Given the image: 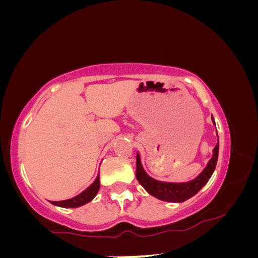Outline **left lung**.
Listing matches in <instances>:
<instances>
[{
	"label": "left lung",
	"instance_id": "obj_1",
	"mask_svg": "<svg viewBox=\"0 0 258 258\" xmlns=\"http://www.w3.org/2000/svg\"><path fill=\"white\" fill-rule=\"evenodd\" d=\"M213 123L215 124L212 116ZM218 139V138H217ZM218 158V142L213 150V157L211 160L208 161L206 167L204 171L199 174V175L195 178V180L184 182V183H169V182H160L157 181L155 178L150 177L146 173L145 169L142 167L141 159H140V155H137V176L140 184L145 187L148 194L154 196V197L158 198L164 202L169 203H183L197 194V192L202 189V187L206 184L209 181L212 174L215 171L216 163Z\"/></svg>",
	"mask_w": 258,
	"mask_h": 258
}]
</instances>
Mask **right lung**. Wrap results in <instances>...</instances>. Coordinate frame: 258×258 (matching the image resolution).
I'll return each instance as SVG.
<instances>
[{"label":"right lung","instance_id":"add662e5","mask_svg":"<svg viewBox=\"0 0 258 258\" xmlns=\"http://www.w3.org/2000/svg\"><path fill=\"white\" fill-rule=\"evenodd\" d=\"M100 187V175L98 174L97 178H95L94 182L91 184L86 190H84L76 197H74L72 199H67V200H61V202H51L55 206L59 207H63V208H76L83 206L87 203H90L95 196H97L98 191Z\"/></svg>","mask_w":258,"mask_h":258}]
</instances>
